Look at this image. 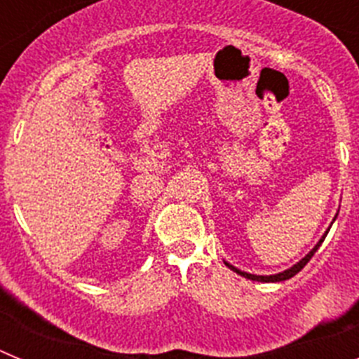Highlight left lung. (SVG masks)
<instances>
[{"instance_id":"left-lung-1","label":"left lung","mask_w":359,"mask_h":359,"mask_svg":"<svg viewBox=\"0 0 359 359\" xmlns=\"http://www.w3.org/2000/svg\"><path fill=\"white\" fill-rule=\"evenodd\" d=\"M336 219V217H334ZM329 231V230H327ZM327 231H325V233H323V237L322 239L318 241V243H316V246L313 250H311L309 253H307L306 257H304L302 261H298L297 264L294 266H291L290 269H286V271H282V273H277V275H252V273H246V271H241V269H237V268H233V266L231 264H228V262H224V264L228 266V268L231 269V271H236V273H239L241 277H244V278H250V280H257V282H282V280H287V278H291V277H294V275L298 273V271H300V269L304 268V266L307 264V262L311 261V257L315 255V252L316 250L320 248V244L323 243V239H325V236H327Z\"/></svg>"}]
</instances>
